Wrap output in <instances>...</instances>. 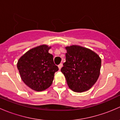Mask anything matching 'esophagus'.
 I'll return each instance as SVG.
<instances>
[{
  "label": "esophagus",
  "mask_w": 120,
  "mask_h": 120,
  "mask_svg": "<svg viewBox=\"0 0 120 120\" xmlns=\"http://www.w3.org/2000/svg\"><path fill=\"white\" fill-rule=\"evenodd\" d=\"M62 66H63V64L61 63H60L59 65H58V67H59V70H61V67H62Z\"/></svg>",
  "instance_id": "esophagus-1"
}]
</instances>
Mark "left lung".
Returning a JSON list of instances; mask_svg holds the SVG:
<instances>
[{
	"label": "left lung",
	"instance_id": "1",
	"mask_svg": "<svg viewBox=\"0 0 120 120\" xmlns=\"http://www.w3.org/2000/svg\"><path fill=\"white\" fill-rule=\"evenodd\" d=\"M66 62L61 71L69 88L76 92L89 90L100 74L101 59L94 52L79 46L66 48Z\"/></svg>",
	"mask_w": 120,
	"mask_h": 120
}]
</instances>
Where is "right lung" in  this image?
<instances>
[{
	"mask_svg": "<svg viewBox=\"0 0 120 120\" xmlns=\"http://www.w3.org/2000/svg\"><path fill=\"white\" fill-rule=\"evenodd\" d=\"M50 47L41 45L25 53L20 58L17 68L21 78L28 87L35 91L48 89L53 82L55 72L59 70L49 53Z\"/></svg>",
	"mask_w": 120,
	"mask_h": 120,
	"instance_id": "obj_1",
	"label": "right lung"
}]
</instances>
